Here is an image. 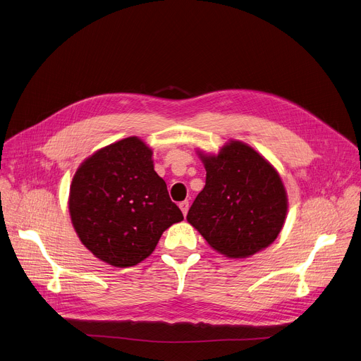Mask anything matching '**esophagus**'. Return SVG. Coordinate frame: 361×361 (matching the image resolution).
<instances>
[{"instance_id":"obj_1","label":"esophagus","mask_w":361,"mask_h":361,"mask_svg":"<svg viewBox=\"0 0 361 361\" xmlns=\"http://www.w3.org/2000/svg\"><path fill=\"white\" fill-rule=\"evenodd\" d=\"M178 207L181 209V212H183V214L184 216H187V212H188V202L187 200H184V202H181L180 204H178Z\"/></svg>"}]
</instances>
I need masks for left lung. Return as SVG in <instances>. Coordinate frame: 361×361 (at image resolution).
Segmentation results:
<instances>
[{
  "label": "left lung",
  "mask_w": 361,
  "mask_h": 361,
  "mask_svg": "<svg viewBox=\"0 0 361 361\" xmlns=\"http://www.w3.org/2000/svg\"><path fill=\"white\" fill-rule=\"evenodd\" d=\"M202 159L206 185L188 210V223L226 256L246 257L269 246L281 232L288 209L276 170L239 141Z\"/></svg>",
  "instance_id": "left-lung-1"
}]
</instances>
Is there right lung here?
<instances>
[{
	"instance_id": "right-lung-1",
	"label": "right lung",
	"mask_w": 361,
	"mask_h": 361,
	"mask_svg": "<svg viewBox=\"0 0 361 361\" xmlns=\"http://www.w3.org/2000/svg\"><path fill=\"white\" fill-rule=\"evenodd\" d=\"M69 212L82 243L116 268L140 264L162 232L184 219L154 171L152 151L137 137L96 151L82 164L71 185Z\"/></svg>"
}]
</instances>
